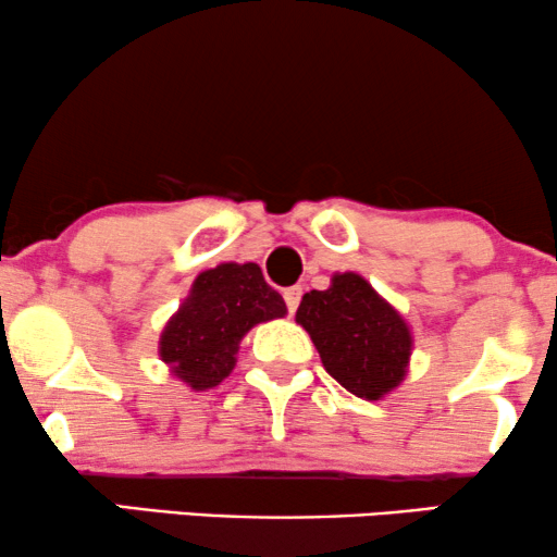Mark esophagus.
Here are the masks:
<instances>
[{
	"label": "esophagus",
	"instance_id": "esophagus-1",
	"mask_svg": "<svg viewBox=\"0 0 557 557\" xmlns=\"http://www.w3.org/2000/svg\"><path fill=\"white\" fill-rule=\"evenodd\" d=\"M300 295H302V290H300L298 285H295V287H287V290L283 293V298H285V302H287V311H290V313L298 311Z\"/></svg>",
	"mask_w": 557,
	"mask_h": 557
}]
</instances>
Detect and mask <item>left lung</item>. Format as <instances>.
I'll return each mask as SVG.
<instances>
[{
  "instance_id": "1",
  "label": "left lung",
  "mask_w": 557,
  "mask_h": 557,
  "mask_svg": "<svg viewBox=\"0 0 557 557\" xmlns=\"http://www.w3.org/2000/svg\"><path fill=\"white\" fill-rule=\"evenodd\" d=\"M295 321L311 334L329 375L357 398L380 400L404 383L411 331L362 274L336 272L326 290L302 295Z\"/></svg>"
}]
</instances>
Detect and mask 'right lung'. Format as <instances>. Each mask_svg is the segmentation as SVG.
Instances as JSON below:
<instances>
[{
  "instance_id": "add662e5",
  "label": "right lung",
  "mask_w": 557,
  "mask_h": 557,
  "mask_svg": "<svg viewBox=\"0 0 557 557\" xmlns=\"http://www.w3.org/2000/svg\"><path fill=\"white\" fill-rule=\"evenodd\" d=\"M285 313L283 295L264 283L259 264H218L195 277L161 331L159 355L193 391L215 388L234 370L246 331Z\"/></svg>"
}]
</instances>
